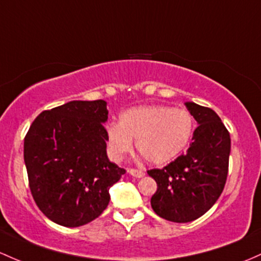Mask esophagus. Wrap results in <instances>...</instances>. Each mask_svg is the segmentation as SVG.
Masks as SVG:
<instances>
[{"mask_svg": "<svg viewBox=\"0 0 261 261\" xmlns=\"http://www.w3.org/2000/svg\"><path fill=\"white\" fill-rule=\"evenodd\" d=\"M128 173L131 174V176L136 177V178H141V177L145 176V172L142 170H136V168H131V170H128Z\"/></svg>", "mask_w": 261, "mask_h": 261, "instance_id": "obj_1", "label": "esophagus"}]
</instances>
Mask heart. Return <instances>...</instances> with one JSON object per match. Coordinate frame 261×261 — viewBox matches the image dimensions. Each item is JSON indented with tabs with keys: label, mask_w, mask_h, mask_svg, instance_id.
Here are the masks:
<instances>
[{
	"label": "heart",
	"mask_w": 261,
	"mask_h": 261,
	"mask_svg": "<svg viewBox=\"0 0 261 261\" xmlns=\"http://www.w3.org/2000/svg\"><path fill=\"white\" fill-rule=\"evenodd\" d=\"M193 115L182 108L163 105L128 109L120 115L119 124L107 128V139L111 157L120 161L136 148L148 162L162 165L187 147L194 131Z\"/></svg>",
	"instance_id": "obj_1"
}]
</instances>
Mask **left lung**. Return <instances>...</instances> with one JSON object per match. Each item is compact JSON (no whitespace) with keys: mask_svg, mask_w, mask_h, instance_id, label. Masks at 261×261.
<instances>
[{"mask_svg":"<svg viewBox=\"0 0 261 261\" xmlns=\"http://www.w3.org/2000/svg\"><path fill=\"white\" fill-rule=\"evenodd\" d=\"M198 122L190 148L163 168L147 173L156 181L151 207L157 216L188 223L213 207L224 190L228 176L230 135L216 111L186 102Z\"/></svg>","mask_w":261,"mask_h":261,"instance_id":"obj_1","label":"left lung"}]
</instances>
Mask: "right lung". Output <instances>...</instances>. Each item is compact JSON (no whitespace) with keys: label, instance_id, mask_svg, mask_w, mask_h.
Wrapping results in <instances>:
<instances>
[{"label":"right lung","instance_id":"add662e5","mask_svg":"<svg viewBox=\"0 0 261 261\" xmlns=\"http://www.w3.org/2000/svg\"><path fill=\"white\" fill-rule=\"evenodd\" d=\"M107 101H69L44 110L24 137L32 197L47 218L80 227L108 207L109 188L126 171L107 156Z\"/></svg>","mask_w":261,"mask_h":261}]
</instances>
